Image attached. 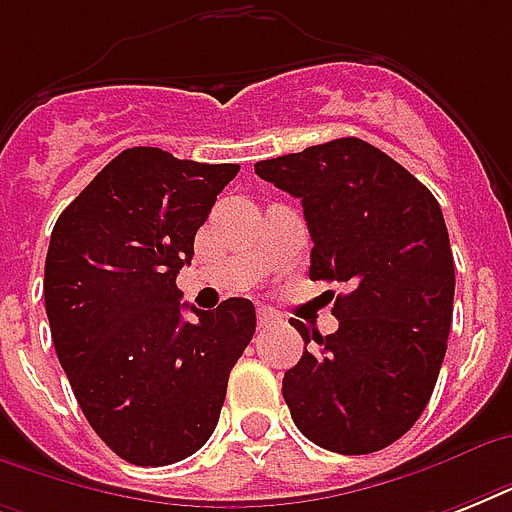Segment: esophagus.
I'll use <instances>...</instances> for the list:
<instances>
[{"label":"esophagus","instance_id":"34e87169","mask_svg":"<svg viewBox=\"0 0 512 512\" xmlns=\"http://www.w3.org/2000/svg\"><path fill=\"white\" fill-rule=\"evenodd\" d=\"M276 321H279V316H276L271 308H260V311H257V324H260V327H271Z\"/></svg>","mask_w":512,"mask_h":512}]
</instances>
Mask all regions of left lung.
Returning a JSON list of instances; mask_svg holds the SVG:
<instances>
[{
  "label": "left lung",
  "instance_id": "8db88e82",
  "mask_svg": "<svg viewBox=\"0 0 512 512\" xmlns=\"http://www.w3.org/2000/svg\"><path fill=\"white\" fill-rule=\"evenodd\" d=\"M303 201L311 279L348 284L335 335L292 319L319 350L284 374V401L305 438L369 454L404 436L428 406L452 329L454 257L436 196L380 148L337 138L255 164Z\"/></svg>",
  "mask_w": 512,
  "mask_h": 512
}]
</instances>
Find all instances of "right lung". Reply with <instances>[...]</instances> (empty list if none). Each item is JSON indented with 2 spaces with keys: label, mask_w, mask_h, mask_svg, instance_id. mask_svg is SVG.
Listing matches in <instances>:
<instances>
[{
  "label": "right lung",
  "mask_w": 512,
  "mask_h": 512,
  "mask_svg": "<svg viewBox=\"0 0 512 512\" xmlns=\"http://www.w3.org/2000/svg\"><path fill=\"white\" fill-rule=\"evenodd\" d=\"M236 172L127 148L52 228L44 308L55 353L92 430L132 465H172L207 444L255 335L244 297L183 321L175 284Z\"/></svg>",
  "instance_id": "right-lung-1"
}]
</instances>
